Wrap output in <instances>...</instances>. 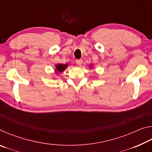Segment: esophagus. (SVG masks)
Returning a JSON list of instances; mask_svg holds the SVG:
<instances>
[{"label": "esophagus", "instance_id": "esophagus-1", "mask_svg": "<svg viewBox=\"0 0 152 152\" xmlns=\"http://www.w3.org/2000/svg\"><path fill=\"white\" fill-rule=\"evenodd\" d=\"M76 63L77 65H81L82 63V59H79V60H76Z\"/></svg>", "mask_w": 152, "mask_h": 152}]
</instances>
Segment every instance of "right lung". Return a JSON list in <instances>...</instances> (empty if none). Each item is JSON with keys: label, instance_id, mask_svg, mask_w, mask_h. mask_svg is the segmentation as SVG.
I'll return each instance as SVG.
<instances>
[{"label": "right lung", "instance_id": "1", "mask_svg": "<svg viewBox=\"0 0 152 152\" xmlns=\"http://www.w3.org/2000/svg\"><path fill=\"white\" fill-rule=\"evenodd\" d=\"M68 64H58L56 65V72H62L63 71L65 70V69L68 67Z\"/></svg>", "mask_w": 152, "mask_h": 152}]
</instances>
